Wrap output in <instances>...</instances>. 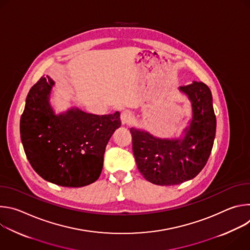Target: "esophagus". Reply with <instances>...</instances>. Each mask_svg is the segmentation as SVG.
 I'll use <instances>...</instances> for the list:
<instances>
[{
    "instance_id": "34e87169",
    "label": "esophagus",
    "mask_w": 250,
    "mask_h": 250,
    "mask_svg": "<svg viewBox=\"0 0 250 250\" xmlns=\"http://www.w3.org/2000/svg\"><path fill=\"white\" fill-rule=\"evenodd\" d=\"M132 120V116L130 114V112L128 111H124L121 114V121L123 125H128Z\"/></svg>"
}]
</instances>
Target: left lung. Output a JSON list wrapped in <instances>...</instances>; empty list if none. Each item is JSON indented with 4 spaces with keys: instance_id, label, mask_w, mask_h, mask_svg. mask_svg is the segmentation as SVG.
Here are the masks:
<instances>
[{
    "instance_id": "left-lung-1",
    "label": "left lung",
    "mask_w": 250,
    "mask_h": 250,
    "mask_svg": "<svg viewBox=\"0 0 250 250\" xmlns=\"http://www.w3.org/2000/svg\"><path fill=\"white\" fill-rule=\"evenodd\" d=\"M192 102L193 119L182 140L159 139L130 128L132 151L141 175L152 184L178 185L205 167L216 136V115L209 88L203 82L181 86Z\"/></svg>"
}]
</instances>
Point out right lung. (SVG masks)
<instances>
[{"mask_svg": "<svg viewBox=\"0 0 250 250\" xmlns=\"http://www.w3.org/2000/svg\"><path fill=\"white\" fill-rule=\"evenodd\" d=\"M53 84L42 76L26 97L20 124L26 158L53 184L90 185L100 177L106 144L121 126L120 113L96 116L76 109L55 116L48 103Z\"/></svg>", "mask_w": 250, "mask_h": 250, "instance_id": "obj_1", "label": "right lung"}]
</instances>
